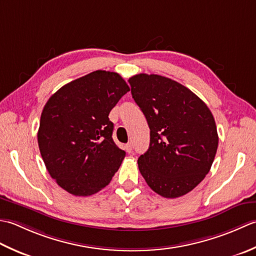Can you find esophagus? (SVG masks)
<instances>
[{
  "label": "esophagus",
  "mask_w": 256,
  "mask_h": 256,
  "mask_svg": "<svg viewBox=\"0 0 256 256\" xmlns=\"http://www.w3.org/2000/svg\"><path fill=\"white\" fill-rule=\"evenodd\" d=\"M124 149H126V151L128 154H132V142H128L126 146H124Z\"/></svg>",
  "instance_id": "obj_1"
}]
</instances>
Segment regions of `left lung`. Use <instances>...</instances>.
I'll return each mask as SVG.
<instances>
[{
  "mask_svg": "<svg viewBox=\"0 0 256 256\" xmlns=\"http://www.w3.org/2000/svg\"><path fill=\"white\" fill-rule=\"evenodd\" d=\"M128 82L150 128L149 149L138 158L140 174L161 196L186 194L204 179L216 157L218 137L212 112L170 78L138 74Z\"/></svg>",
  "mask_w": 256,
  "mask_h": 256,
  "instance_id": "1",
  "label": "left lung"
}]
</instances>
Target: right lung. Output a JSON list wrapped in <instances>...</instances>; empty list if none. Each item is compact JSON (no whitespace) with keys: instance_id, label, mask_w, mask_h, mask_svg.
I'll list each match as a JSON object with an SVG mask.
<instances>
[{"instance_id":"add662e5","label":"right lung","mask_w":256,"mask_h":256,"mask_svg":"<svg viewBox=\"0 0 256 256\" xmlns=\"http://www.w3.org/2000/svg\"><path fill=\"white\" fill-rule=\"evenodd\" d=\"M130 90L114 72L96 70L60 88L40 114L38 142L48 174L70 194L105 188L126 152L112 140L108 114Z\"/></svg>"}]
</instances>
